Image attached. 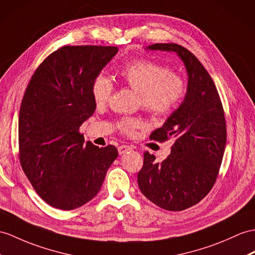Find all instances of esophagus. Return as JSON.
<instances>
[{
    "label": "esophagus",
    "mask_w": 255,
    "mask_h": 255,
    "mask_svg": "<svg viewBox=\"0 0 255 255\" xmlns=\"http://www.w3.org/2000/svg\"><path fill=\"white\" fill-rule=\"evenodd\" d=\"M132 150H133L132 147H129L128 145H121V146L118 147V151H119V154H124V153H127L128 151H132Z\"/></svg>",
    "instance_id": "34e87169"
}]
</instances>
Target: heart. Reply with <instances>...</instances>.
Here are the masks:
<instances>
[{"label": "heart", "instance_id": "heart-1", "mask_svg": "<svg viewBox=\"0 0 255 255\" xmlns=\"http://www.w3.org/2000/svg\"><path fill=\"white\" fill-rule=\"evenodd\" d=\"M122 80L137 92L144 110L154 116L170 114L176 107L185 92V82L169 68L149 59H138L128 64L120 72ZM114 86L105 76H98L92 85V95L96 104L109 101ZM123 133H131L138 121L124 118L118 122Z\"/></svg>", "mask_w": 255, "mask_h": 255}]
</instances>
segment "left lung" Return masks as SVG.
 <instances>
[{"instance_id":"1","label":"left lung","mask_w":255,"mask_h":255,"mask_svg":"<svg viewBox=\"0 0 255 255\" xmlns=\"http://www.w3.org/2000/svg\"><path fill=\"white\" fill-rule=\"evenodd\" d=\"M146 51L175 53L187 72L184 101L154 129L150 138L174 140L171 153L159 163L149 152L137 175L141 194L167 211L195 206L213 187L226 146V123L213 80L199 60L174 43H157Z\"/></svg>"}]
</instances>
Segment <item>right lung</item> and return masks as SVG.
Segmentation results:
<instances>
[{"label": "right lung", "instance_id": "obj_1", "mask_svg": "<svg viewBox=\"0 0 255 255\" xmlns=\"http://www.w3.org/2000/svg\"><path fill=\"white\" fill-rule=\"evenodd\" d=\"M118 53L115 46H65L33 73L18 122L24 174L49 206L73 210L101 190L115 146L84 145L79 128L94 114L92 85Z\"/></svg>", "mask_w": 255, "mask_h": 255}]
</instances>
